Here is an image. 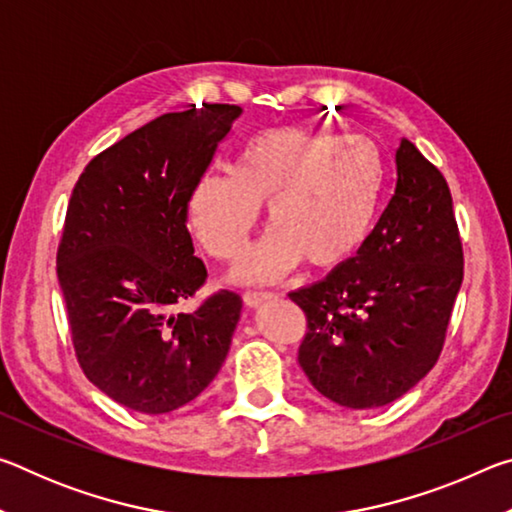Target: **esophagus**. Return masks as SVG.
I'll return each instance as SVG.
<instances>
[{"label": "esophagus", "instance_id": "obj_1", "mask_svg": "<svg viewBox=\"0 0 512 512\" xmlns=\"http://www.w3.org/2000/svg\"><path fill=\"white\" fill-rule=\"evenodd\" d=\"M271 298H273L271 291H246L244 293L246 307H259V305H262V302L271 300Z\"/></svg>", "mask_w": 512, "mask_h": 512}]
</instances>
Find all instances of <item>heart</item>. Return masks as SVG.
I'll return each instance as SVG.
<instances>
[{
    "instance_id": "1",
    "label": "heart",
    "mask_w": 512,
    "mask_h": 512,
    "mask_svg": "<svg viewBox=\"0 0 512 512\" xmlns=\"http://www.w3.org/2000/svg\"><path fill=\"white\" fill-rule=\"evenodd\" d=\"M384 189V153L368 137L266 128L241 144L235 169L196 180L187 212L207 253L232 259L268 205L273 228L232 277L271 282L302 259L318 271L352 262L375 230Z\"/></svg>"
}]
</instances>
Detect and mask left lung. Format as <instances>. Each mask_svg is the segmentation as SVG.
<instances>
[{"mask_svg":"<svg viewBox=\"0 0 512 512\" xmlns=\"http://www.w3.org/2000/svg\"><path fill=\"white\" fill-rule=\"evenodd\" d=\"M395 164V194L361 253L289 293L307 316L300 368L320 395L348 409L391 404L427 375L463 282L443 173L409 140Z\"/></svg>","mask_w":512,"mask_h":512,"instance_id":"left-lung-1","label":"left lung"}]
</instances>
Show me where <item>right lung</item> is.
<instances>
[{
	"label": "right lung",
	"mask_w": 512,
	"mask_h": 512,
	"mask_svg": "<svg viewBox=\"0 0 512 512\" xmlns=\"http://www.w3.org/2000/svg\"><path fill=\"white\" fill-rule=\"evenodd\" d=\"M239 106L167 112L92 158L67 205L56 271L81 368L146 415L196 400L221 370L241 316L235 291L173 314L205 284L187 203Z\"/></svg>",
	"instance_id": "obj_1"
}]
</instances>
